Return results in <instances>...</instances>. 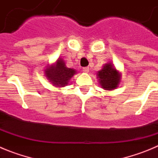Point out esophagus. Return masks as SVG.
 <instances>
[{
    "label": "esophagus",
    "instance_id": "esophagus-1",
    "mask_svg": "<svg viewBox=\"0 0 158 158\" xmlns=\"http://www.w3.org/2000/svg\"><path fill=\"white\" fill-rule=\"evenodd\" d=\"M82 70H83V72H85V73H89V67H84Z\"/></svg>",
    "mask_w": 158,
    "mask_h": 158
}]
</instances>
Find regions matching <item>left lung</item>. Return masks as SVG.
I'll return each mask as SVG.
<instances>
[{
	"label": "left lung",
	"instance_id": "1",
	"mask_svg": "<svg viewBox=\"0 0 158 158\" xmlns=\"http://www.w3.org/2000/svg\"><path fill=\"white\" fill-rule=\"evenodd\" d=\"M97 77L101 87L105 90H112L118 87L120 82L121 74L112 63L108 62L97 73Z\"/></svg>",
	"mask_w": 158,
	"mask_h": 158
}]
</instances>
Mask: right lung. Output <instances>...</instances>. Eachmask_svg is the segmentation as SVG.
<instances>
[{
  "mask_svg": "<svg viewBox=\"0 0 158 158\" xmlns=\"http://www.w3.org/2000/svg\"><path fill=\"white\" fill-rule=\"evenodd\" d=\"M76 70L65 66L62 58H58L55 64L49 65L45 69V75L50 82L57 87L67 85L69 80L76 74Z\"/></svg>",
  "mask_w": 158,
  "mask_h": 158,
  "instance_id": "1",
  "label": "right lung"
}]
</instances>
